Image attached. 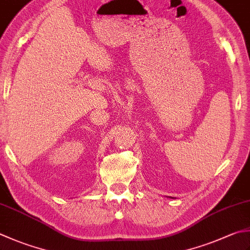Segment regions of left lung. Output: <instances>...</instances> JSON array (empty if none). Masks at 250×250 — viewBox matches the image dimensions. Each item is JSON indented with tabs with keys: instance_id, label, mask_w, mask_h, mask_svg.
<instances>
[{
	"instance_id": "left-lung-1",
	"label": "left lung",
	"mask_w": 250,
	"mask_h": 250,
	"mask_svg": "<svg viewBox=\"0 0 250 250\" xmlns=\"http://www.w3.org/2000/svg\"><path fill=\"white\" fill-rule=\"evenodd\" d=\"M170 198H172V197H170Z\"/></svg>"
}]
</instances>
